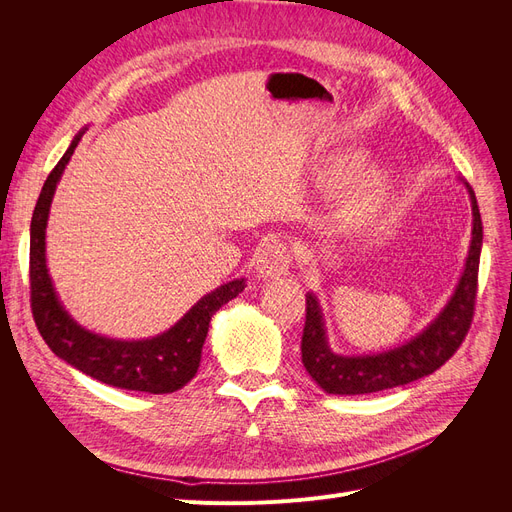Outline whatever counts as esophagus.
<instances>
[{"instance_id":"34e87169","label":"esophagus","mask_w":512,"mask_h":512,"mask_svg":"<svg viewBox=\"0 0 512 512\" xmlns=\"http://www.w3.org/2000/svg\"><path fill=\"white\" fill-rule=\"evenodd\" d=\"M288 265H290V256L286 252V247L282 243L271 241L258 256V262H256L258 280L262 282L277 280V277L286 275Z\"/></svg>"}]
</instances>
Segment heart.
I'll return each instance as SVG.
<instances>
[{
  "instance_id": "b5f03b06",
  "label": "heart",
  "mask_w": 512,
  "mask_h": 512,
  "mask_svg": "<svg viewBox=\"0 0 512 512\" xmlns=\"http://www.w3.org/2000/svg\"><path fill=\"white\" fill-rule=\"evenodd\" d=\"M391 181L378 168H359L354 173L350 190L342 203V222L350 226H365L374 222L384 205L389 203Z\"/></svg>"
}]
</instances>
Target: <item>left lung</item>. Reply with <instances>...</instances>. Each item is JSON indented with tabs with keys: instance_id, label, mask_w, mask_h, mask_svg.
<instances>
[{
	"instance_id": "8db88e82",
	"label": "left lung",
	"mask_w": 512,
	"mask_h": 512,
	"mask_svg": "<svg viewBox=\"0 0 512 512\" xmlns=\"http://www.w3.org/2000/svg\"><path fill=\"white\" fill-rule=\"evenodd\" d=\"M470 194L472 203V241L459 284L442 312L406 344L371 354H337L329 346L327 327L320 301L314 292L305 294V329L301 339V356L307 374L316 380L324 393L331 395H365L378 393L425 378L440 369L457 352L470 331L474 316L480 247H483V222L474 190L468 181L459 179Z\"/></svg>"
}]
</instances>
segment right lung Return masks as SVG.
<instances>
[{"mask_svg": "<svg viewBox=\"0 0 512 512\" xmlns=\"http://www.w3.org/2000/svg\"><path fill=\"white\" fill-rule=\"evenodd\" d=\"M85 130L72 138L64 158L46 177L29 228V284L36 327L61 361L104 384L153 395L179 391L196 376L213 314L243 292L245 277L205 294L179 322L156 337L115 339L81 327L61 305L46 267V222L57 183Z\"/></svg>", "mask_w": 512, "mask_h": 512, "instance_id": "1", "label": "right lung"}]
</instances>
